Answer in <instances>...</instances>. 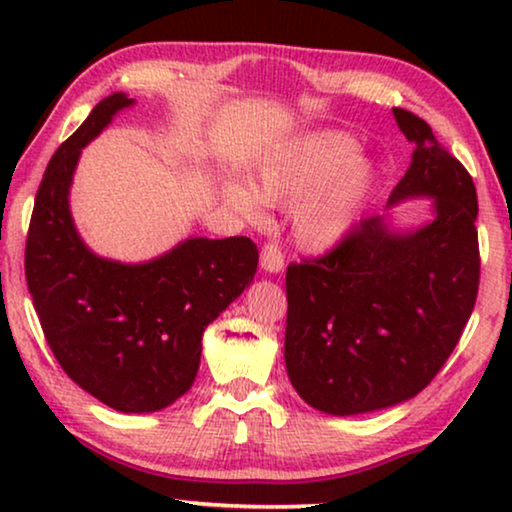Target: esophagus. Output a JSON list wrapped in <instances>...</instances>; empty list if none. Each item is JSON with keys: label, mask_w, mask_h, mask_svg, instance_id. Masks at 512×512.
I'll list each match as a JSON object with an SVG mask.
<instances>
[{"label": "esophagus", "mask_w": 512, "mask_h": 512, "mask_svg": "<svg viewBox=\"0 0 512 512\" xmlns=\"http://www.w3.org/2000/svg\"><path fill=\"white\" fill-rule=\"evenodd\" d=\"M261 268L265 272H272V275H275V272H282L284 270V254H282V249L277 247V244L268 242L261 249Z\"/></svg>", "instance_id": "1"}]
</instances>
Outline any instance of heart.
<instances>
[{"label":"heart","instance_id":"1","mask_svg":"<svg viewBox=\"0 0 512 512\" xmlns=\"http://www.w3.org/2000/svg\"><path fill=\"white\" fill-rule=\"evenodd\" d=\"M359 144L345 132L321 130L279 146L258 163L254 188L230 179L223 193L247 219H261L263 202L293 209L300 247L326 251L338 244L359 216L375 170L356 156Z\"/></svg>","mask_w":512,"mask_h":512}]
</instances>
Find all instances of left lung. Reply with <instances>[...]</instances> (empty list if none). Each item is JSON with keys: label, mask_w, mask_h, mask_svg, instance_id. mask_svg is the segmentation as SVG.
<instances>
[{"label": "left lung", "mask_w": 512, "mask_h": 512, "mask_svg": "<svg viewBox=\"0 0 512 512\" xmlns=\"http://www.w3.org/2000/svg\"><path fill=\"white\" fill-rule=\"evenodd\" d=\"M415 144L389 207L433 200V219L396 233L363 219L319 258L286 268L284 361L293 389L328 415H361L417 396L450 359L480 284L478 195L429 123L394 109Z\"/></svg>", "instance_id": "obj_1"}]
</instances>
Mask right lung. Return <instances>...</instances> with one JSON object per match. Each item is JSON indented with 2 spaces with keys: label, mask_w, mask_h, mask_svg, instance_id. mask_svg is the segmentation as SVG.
Instances as JSON below:
<instances>
[{
  "label": "right lung",
  "mask_w": 512,
  "mask_h": 512,
  "mask_svg": "<svg viewBox=\"0 0 512 512\" xmlns=\"http://www.w3.org/2000/svg\"><path fill=\"white\" fill-rule=\"evenodd\" d=\"M135 100L114 93L55 151L41 179L25 244V277L62 370L121 412H156L184 396L200 368L202 333L251 284L249 237H188L149 263L90 251L69 212L81 149Z\"/></svg>",
  "instance_id": "1"
}]
</instances>
